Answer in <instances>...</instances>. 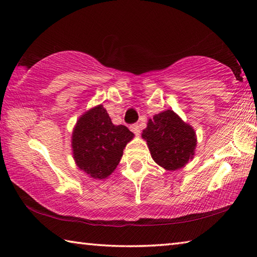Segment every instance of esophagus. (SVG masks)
<instances>
[{
	"label": "esophagus",
	"instance_id": "obj_1",
	"mask_svg": "<svg viewBox=\"0 0 257 257\" xmlns=\"http://www.w3.org/2000/svg\"><path fill=\"white\" fill-rule=\"evenodd\" d=\"M130 128H131V131H132V132L135 133V134H139V133H140V125H139L138 123L131 125Z\"/></svg>",
	"mask_w": 257,
	"mask_h": 257
}]
</instances>
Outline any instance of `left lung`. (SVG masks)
Segmentation results:
<instances>
[{"label": "left lung", "instance_id": "8db88e82", "mask_svg": "<svg viewBox=\"0 0 257 257\" xmlns=\"http://www.w3.org/2000/svg\"><path fill=\"white\" fill-rule=\"evenodd\" d=\"M142 138L154 161L170 171L178 170L195 154L196 133L171 109L164 110L149 119Z\"/></svg>", "mask_w": 257, "mask_h": 257}]
</instances>
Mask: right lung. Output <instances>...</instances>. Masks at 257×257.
I'll return each instance as SVG.
<instances>
[{
    "instance_id": "right-lung-1",
    "label": "right lung",
    "mask_w": 257,
    "mask_h": 257,
    "mask_svg": "<svg viewBox=\"0 0 257 257\" xmlns=\"http://www.w3.org/2000/svg\"><path fill=\"white\" fill-rule=\"evenodd\" d=\"M134 134L125 125H114L103 105L78 119L72 133V154L80 170L95 179L112 173Z\"/></svg>"
}]
</instances>
